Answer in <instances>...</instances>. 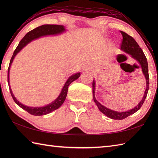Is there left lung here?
<instances>
[{
	"label": "left lung",
	"instance_id": "obj_1",
	"mask_svg": "<svg viewBox=\"0 0 158 158\" xmlns=\"http://www.w3.org/2000/svg\"><path fill=\"white\" fill-rule=\"evenodd\" d=\"M121 34L122 35L123 39L122 42L121 43V49L123 52H126L128 54L131 55L134 59H135L137 62H138L140 65L141 66L143 73L146 79V89L144 94L143 98L141 100L138 105H137L135 108L130 109L127 111L125 112H118L115 111V110H110L108 108H106L105 106L102 105L101 104L98 102L95 98V81L94 79L93 80L92 83V93H93V98L94 101L95 102L96 105L98 106L99 110L101 111L103 114H105L106 116L110 119H123L126 118L128 116L132 115L133 113H136L137 110L140 109V107L143 105V104L145 102V100L147 97V93H148V90L149 88V70H148V63H147V60L146 57L144 54L143 50L140 48L138 43H136L135 39H133L132 36L128 35L127 33L124 32L123 31H120Z\"/></svg>",
	"mask_w": 158,
	"mask_h": 158
}]
</instances>
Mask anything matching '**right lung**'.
Segmentation results:
<instances>
[{
    "label": "right lung",
    "instance_id": "right-lung-1",
    "mask_svg": "<svg viewBox=\"0 0 158 158\" xmlns=\"http://www.w3.org/2000/svg\"><path fill=\"white\" fill-rule=\"evenodd\" d=\"M66 31L65 28L64 27V26H60V25H50V24H45V25H42L41 26H39V27L36 28L35 29L32 30L30 32H28L27 34H26L24 37H23L20 42L19 43V45L17 47L16 49H15L14 52H13V54L11 57V59L10 60L9 66L8 68V74H7V79H8V83L9 85V70H10V67H11V64L13 62V60L14 59L15 56L18 54L21 49L25 47L26 45L28 44L30 42H31L32 40L35 39H37L43 36H46V35H55L58 34H61L63 32ZM80 73H77L76 74H74L72 76H70L69 78L67 80L66 82L65 83L64 85L63 88L61 91V93L59 95V96L54 101H53L52 103L49 104V105H46L45 106H41V107H31V106H28L24 105H23L21 102H19L18 100L15 98V97L13 95L12 92V90L11 89V87L10 85H9L10 92H11V94L12 98L14 100L15 102L21 107L22 109H24L26 110L28 113H29L31 115H35V116H41V115H47L49 113H51L53 110H56L60 107L63 102H64L66 99V97L67 95V92H68V88L69 85L73 81H75V80L77 79L80 77Z\"/></svg>",
    "mask_w": 158,
    "mask_h": 158
}]
</instances>
